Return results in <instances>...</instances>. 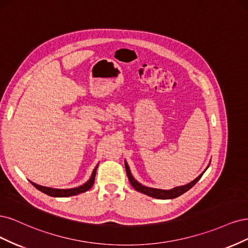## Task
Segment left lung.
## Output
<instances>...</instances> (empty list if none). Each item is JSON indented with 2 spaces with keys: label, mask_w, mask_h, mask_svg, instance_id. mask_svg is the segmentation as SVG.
Listing matches in <instances>:
<instances>
[{
  "label": "left lung",
  "mask_w": 248,
  "mask_h": 248,
  "mask_svg": "<svg viewBox=\"0 0 248 248\" xmlns=\"http://www.w3.org/2000/svg\"><path fill=\"white\" fill-rule=\"evenodd\" d=\"M124 167H125V171H126V175H127V178H129L130 180V183L132 185V186L136 189L140 191V193L142 194H145L149 197H153V198H155V199H162V200H166V199H174V198H177L179 196H181L182 194H185L186 191H187L188 189H190L191 187H193L196 183L200 180V178L202 177V175L205 173V171L207 170V167L206 170L200 175L199 177H197L194 181L189 182L188 185H186L183 186H178V187H175L173 189H169V190H166V189H158V188H151V187H147V186H144L140 185V183L135 180V178L132 176V174L130 172V168L129 166H127L126 162H124Z\"/></svg>",
  "instance_id": "obj_1"
}]
</instances>
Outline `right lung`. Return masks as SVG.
Segmentation results:
<instances>
[{"mask_svg": "<svg viewBox=\"0 0 248 248\" xmlns=\"http://www.w3.org/2000/svg\"><path fill=\"white\" fill-rule=\"evenodd\" d=\"M97 168L98 166L94 168L93 174H92V177L90 178V180L87 181L86 183H84L83 186H78L75 188H68V189H59V188H52V187H46V186H39L36 185V183L31 182V183L37 189H39L40 191H42V193L48 195L50 197H70V196H75L78 194H81L84 193V191L89 190L94 182V177H95V172H97Z\"/></svg>", "mask_w": 248, "mask_h": 248, "instance_id": "add662e5", "label": "right lung"}]
</instances>
